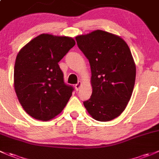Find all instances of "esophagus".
I'll return each instance as SVG.
<instances>
[{"mask_svg":"<svg viewBox=\"0 0 159 159\" xmlns=\"http://www.w3.org/2000/svg\"><path fill=\"white\" fill-rule=\"evenodd\" d=\"M82 85V82H78V83H76V85H75V89H76V90H79L80 86H81Z\"/></svg>","mask_w":159,"mask_h":159,"instance_id":"esophagus-1","label":"esophagus"}]
</instances>
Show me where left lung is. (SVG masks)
Listing matches in <instances>:
<instances>
[{"mask_svg":"<svg viewBox=\"0 0 159 159\" xmlns=\"http://www.w3.org/2000/svg\"><path fill=\"white\" fill-rule=\"evenodd\" d=\"M76 40L92 73L93 93L83 105L96 120H112L125 110L135 85L136 68L130 49L120 37L100 30Z\"/></svg>","mask_w":159,"mask_h":159,"instance_id":"obj_1","label":"left lung"}]
</instances>
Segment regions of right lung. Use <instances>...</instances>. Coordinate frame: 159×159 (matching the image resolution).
Returning <instances> with one entry per match:
<instances>
[{"mask_svg":"<svg viewBox=\"0 0 159 159\" xmlns=\"http://www.w3.org/2000/svg\"><path fill=\"white\" fill-rule=\"evenodd\" d=\"M75 44L72 37L43 34L19 51L14 89L25 112L34 119L50 120L67 104L73 87L64 83L58 63Z\"/></svg>","mask_w":159,"mask_h":159,"instance_id":"add662e5","label":"right lung"}]
</instances>
